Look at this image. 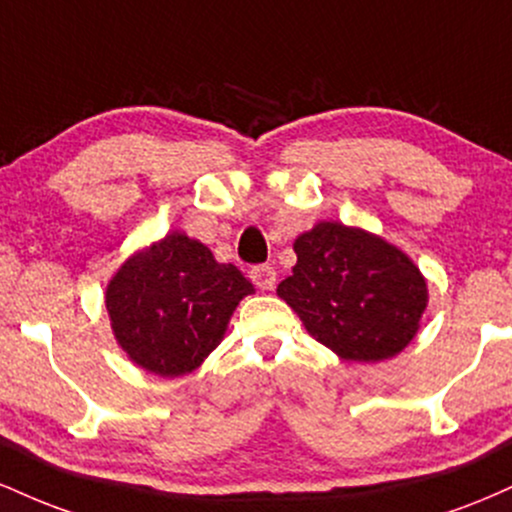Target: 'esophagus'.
Listing matches in <instances>:
<instances>
[{"mask_svg":"<svg viewBox=\"0 0 512 512\" xmlns=\"http://www.w3.org/2000/svg\"><path fill=\"white\" fill-rule=\"evenodd\" d=\"M250 279L257 289L269 291V289H274V284H276V272H274V267H269V264H257V267H252Z\"/></svg>","mask_w":512,"mask_h":512,"instance_id":"1","label":"esophagus"}]
</instances>
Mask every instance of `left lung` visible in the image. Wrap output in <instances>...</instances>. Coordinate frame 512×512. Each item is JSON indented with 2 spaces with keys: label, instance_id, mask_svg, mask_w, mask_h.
Wrapping results in <instances>:
<instances>
[{
  "label": "left lung",
  "instance_id": "left-lung-1",
  "mask_svg": "<svg viewBox=\"0 0 512 512\" xmlns=\"http://www.w3.org/2000/svg\"><path fill=\"white\" fill-rule=\"evenodd\" d=\"M296 267L279 298L344 361H385L414 339L428 303L424 274L387 240L337 221L293 243Z\"/></svg>",
  "mask_w": 512,
  "mask_h": 512
}]
</instances>
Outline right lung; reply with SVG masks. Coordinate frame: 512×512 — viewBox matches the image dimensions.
Wrapping results in <instances>:
<instances>
[{"label": "right lung", "instance_id": "add662e5", "mask_svg": "<svg viewBox=\"0 0 512 512\" xmlns=\"http://www.w3.org/2000/svg\"><path fill=\"white\" fill-rule=\"evenodd\" d=\"M255 286L207 245L173 231L134 252L105 291L117 344L161 378L192 373L221 344L236 305Z\"/></svg>", "mask_w": 512, "mask_h": 512}]
</instances>
